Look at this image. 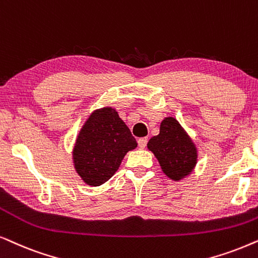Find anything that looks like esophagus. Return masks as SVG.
<instances>
[{
    "label": "esophagus",
    "mask_w": 258,
    "mask_h": 258,
    "mask_svg": "<svg viewBox=\"0 0 258 258\" xmlns=\"http://www.w3.org/2000/svg\"><path fill=\"white\" fill-rule=\"evenodd\" d=\"M146 144H147V138H146V137H144V138H140V139L138 140L139 149H145Z\"/></svg>",
    "instance_id": "34e87169"
}]
</instances>
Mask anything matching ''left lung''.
I'll return each instance as SVG.
<instances>
[{
  "label": "left lung",
  "instance_id": "left-lung-1",
  "mask_svg": "<svg viewBox=\"0 0 258 258\" xmlns=\"http://www.w3.org/2000/svg\"><path fill=\"white\" fill-rule=\"evenodd\" d=\"M147 149L156 156L163 172L176 181L188 176L197 164L196 145L172 116L160 122L159 135L149 140Z\"/></svg>",
  "mask_w": 258,
  "mask_h": 258
}]
</instances>
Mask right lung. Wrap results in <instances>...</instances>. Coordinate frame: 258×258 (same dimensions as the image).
<instances>
[{
  "label": "right lung",
  "mask_w": 258,
  "mask_h": 258,
  "mask_svg": "<svg viewBox=\"0 0 258 258\" xmlns=\"http://www.w3.org/2000/svg\"><path fill=\"white\" fill-rule=\"evenodd\" d=\"M137 145L135 137L114 108L95 109L75 142V171L86 184L99 186L118 171L125 154Z\"/></svg>",
  "instance_id": "obj_1"
}]
</instances>
